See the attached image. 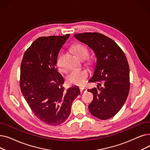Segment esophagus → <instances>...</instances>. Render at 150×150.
<instances>
[{
	"label": "esophagus",
	"instance_id": "34e87169",
	"mask_svg": "<svg viewBox=\"0 0 150 150\" xmlns=\"http://www.w3.org/2000/svg\"><path fill=\"white\" fill-rule=\"evenodd\" d=\"M80 92L81 93H83V92H85L87 91V90H86V89H84V88H80Z\"/></svg>",
	"mask_w": 150,
	"mask_h": 150
}]
</instances>
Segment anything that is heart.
<instances>
[{
	"instance_id": "b5f03b06",
	"label": "heart",
	"mask_w": 150,
	"mask_h": 150,
	"mask_svg": "<svg viewBox=\"0 0 150 150\" xmlns=\"http://www.w3.org/2000/svg\"><path fill=\"white\" fill-rule=\"evenodd\" d=\"M72 50L76 56L81 60H84L88 58L89 55L88 49L81 44H75L72 47ZM61 55L59 56L57 59V64L59 68L61 67ZM91 64V62H89ZM89 74L86 70H74L71 71L67 76L66 81L70 85H74L77 86H83L86 81H87Z\"/></svg>"
}]
</instances>
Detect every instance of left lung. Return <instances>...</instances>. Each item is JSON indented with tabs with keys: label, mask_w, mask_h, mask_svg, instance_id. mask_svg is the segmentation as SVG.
Masks as SVG:
<instances>
[{
	"label": "left lung",
	"mask_w": 150,
	"mask_h": 150,
	"mask_svg": "<svg viewBox=\"0 0 150 150\" xmlns=\"http://www.w3.org/2000/svg\"><path fill=\"white\" fill-rule=\"evenodd\" d=\"M74 37L88 45L97 58L89 81L97 82V88L88 90L93 96L89 111L99 119H109L120 111L128 96L129 67L127 57L112 39L101 33H83L75 34ZM100 82L103 86L100 88Z\"/></svg>",
	"instance_id": "8db88e82"
}]
</instances>
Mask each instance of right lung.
Wrapping results in <instances>:
<instances>
[{"mask_svg": "<svg viewBox=\"0 0 150 150\" xmlns=\"http://www.w3.org/2000/svg\"><path fill=\"white\" fill-rule=\"evenodd\" d=\"M70 35L40 37L26 50L21 65L20 87L34 114L42 122L59 125L69 117L80 93L76 86L64 91L57 69L58 54Z\"/></svg>", "mask_w": 150, "mask_h": 150, "instance_id": "obj_1", "label": "right lung"}]
</instances>
